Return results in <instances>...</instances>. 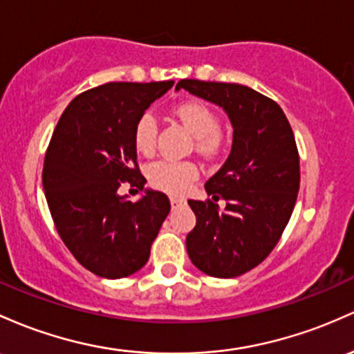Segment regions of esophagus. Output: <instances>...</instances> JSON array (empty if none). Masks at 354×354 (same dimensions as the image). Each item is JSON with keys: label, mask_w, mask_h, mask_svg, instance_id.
<instances>
[{"label": "esophagus", "mask_w": 354, "mask_h": 354, "mask_svg": "<svg viewBox=\"0 0 354 354\" xmlns=\"http://www.w3.org/2000/svg\"><path fill=\"white\" fill-rule=\"evenodd\" d=\"M169 201H171V207L173 208H178V207H181V205L186 203L185 198H181V196H171Z\"/></svg>", "instance_id": "esophagus-1"}]
</instances>
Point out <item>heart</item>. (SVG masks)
Wrapping results in <instances>:
<instances>
[{
	"mask_svg": "<svg viewBox=\"0 0 354 354\" xmlns=\"http://www.w3.org/2000/svg\"><path fill=\"white\" fill-rule=\"evenodd\" d=\"M176 115L196 138V149L205 156H213L221 147L220 120L215 112L201 102H185L176 107ZM158 139V120L153 112H145L134 126V146L141 154L154 153ZM198 176V168L193 162L156 161L147 169L151 186L161 192L183 193L189 183Z\"/></svg>",
	"mask_w": 354,
	"mask_h": 354,
	"instance_id": "obj_1",
	"label": "heart"
}]
</instances>
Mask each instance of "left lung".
Wrapping results in <instances>:
<instances>
[{
	"mask_svg": "<svg viewBox=\"0 0 354 354\" xmlns=\"http://www.w3.org/2000/svg\"><path fill=\"white\" fill-rule=\"evenodd\" d=\"M180 88L223 109L234 127L227 161L205 185L209 200L188 201L196 225L186 250L207 275L236 277L270 254L289 223L301 181L296 139L284 111L247 85L185 79Z\"/></svg>",
	"mask_w": 354,
	"mask_h": 354,
	"instance_id": "obj_1",
	"label": "left lung"
}]
</instances>
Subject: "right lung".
Returning <instances> with one entry per match:
<instances>
[{"mask_svg":"<svg viewBox=\"0 0 354 354\" xmlns=\"http://www.w3.org/2000/svg\"><path fill=\"white\" fill-rule=\"evenodd\" d=\"M173 84L99 85L77 95L53 131L44 165L46 203L73 257L99 277L141 269L171 209L165 193L145 188L134 126ZM124 180L143 192L138 202L117 193Z\"/></svg>","mask_w":354,"mask_h":354,"instance_id":"right-lung-1","label":"right lung"}]
</instances>
